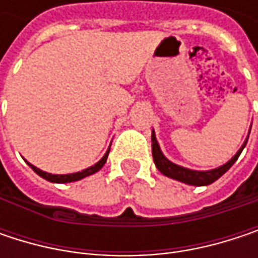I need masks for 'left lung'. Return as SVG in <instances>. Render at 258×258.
Listing matches in <instances>:
<instances>
[{
  "label": "left lung",
  "instance_id": "8db88e82",
  "mask_svg": "<svg viewBox=\"0 0 258 258\" xmlns=\"http://www.w3.org/2000/svg\"><path fill=\"white\" fill-rule=\"evenodd\" d=\"M152 157H154V163L157 166V169L167 178H172V179L179 180L183 183H188V185H196V186H202V185H209L212 182L221 178L233 164L236 163V160L239 158L242 149L245 148L246 142H248V137L246 140L243 142V145L240 146V149L236 152V155L233 157L230 161H227L226 164L217 167V169H212V170H205V172H200V170H191V169H185L182 166H178L175 163H172L170 160H167L164 157V154L161 152L160 149V145L157 142V137H155V133L152 131Z\"/></svg>",
  "mask_w": 258,
  "mask_h": 258
}]
</instances>
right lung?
<instances>
[{"mask_svg":"<svg viewBox=\"0 0 258 258\" xmlns=\"http://www.w3.org/2000/svg\"><path fill=\"white\" fill-rule=\"evenodd\" d=\"M109 151H110V148L107 149V152L104 154V157H103L98 163H95L94 166H91V167H88V169H85V170H82V172L70 173V175H52V173H47V172H43V170L37 169L35 166H32V164H29V163H28V164H29V167H31L38 176H41L43 179L49 180V182H56V183H67V182L80 180L83 179V178H86V176H89V175L97 173V172L104 166V163H106V160H107V155H109Z\"/></svg>","mask_w":258,"mask_h":258,"instance_id":"obj_1","label":"right lung"}]
</instances>
